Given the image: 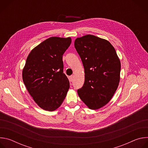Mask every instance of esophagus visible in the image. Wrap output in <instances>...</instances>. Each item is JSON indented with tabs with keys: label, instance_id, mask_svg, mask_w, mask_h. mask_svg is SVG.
<instances>
[{
	"label": "esophagus",
	"instance_id": "esophagus-1",
	"mask_svg": "<svg viewBox=\"0 0 148 148\" xmlns=\"http://www.w3.org/2000/svg\"><path fill=\"white\" fill-rule=\"evenodd\" d=\"M69 78H70V81L71 82H72V81H73V79H74V76H73V75H71V76H70Z\"/></svg>",
	"mask_w": 148,
	"mask_h": 148
}]
</instances>
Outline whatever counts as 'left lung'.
I'll list each match as a JSON object with an SVG mask.
<instances>
[{"instance_id":"left-lung-1","label":"left lung","mask_w":148,"mask_h":148,"mask_svg":"<svg viewBox=\"0 0 148 148\" xmlns=\"http://www.w3.org/2000/svg\"><path fill=\"white\" fill-rule=\"evenodd\" d=\"M74 46L85 72L84 85L77 91L78 96L89 109L98 110L110 101L118 88L120 60L108 40L93 35L77 37Z\"/></svg>"}]
</instances>
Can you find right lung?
<instances>
[{
    "label": "right lung",
    "mask_w": 148,
    "mask_h": 148,
    "mask_svg": "<svg viewBox=\"0 0 148 148\" xmlns=\"http://www.w3.org/2000/svg\"><path fill=\"white\" fill-rule=\"evenodd\" d=\"M71 43L70 37H51L33 49L27 56L23 81L33 100L44 110H56L67 95L70 82L63 73L62 55Z\"/></svg>",
    "instance_id": "1"
}]
</instances>
